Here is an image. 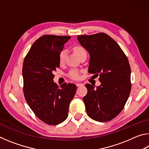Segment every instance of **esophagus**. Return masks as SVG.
<instances>
[{"mask_svg":"<svg viewBox=\"0 0 149 149\" xmlns=\"http://www.w3.org/2000/svg\"><path fill=\"white\" fill-rule=\"evenodd\" d=\"M76 85H77V87H81V86H83V85H84V84H81V83H77Z\"/></svg>","mask_w":149,"mask_h":149,"instance_id":"34e87169","label":"esophagus"}]
</instances>
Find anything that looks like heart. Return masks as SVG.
<instances>
[{
	"label": "heart",
	"mask_w": 149,
	"mask_h": 149,
	"mask_svg": "<svg viewBox=\"0 0 149 149\" xmlns=\"http://www.w3.org/2000/svg\"><path fill=\"white\" fill-rule=\"evenodd\" d=\"M73 50H74L75 53L79 57L80 56H81L83 54L86 53V51H85L84 48L81 46H75L74 47V49H73ZM65 54H66V51H65V50L64 49L62 50L61 52H60L58 58H59V62L60 64H62V63L64 62L65 57ZM68 76L73 79L77 80L80 79L81 77L80 72L77 70H70L68 73Z\"/></svg>",
	"instance_id": "obj_1"
}]
</instances>
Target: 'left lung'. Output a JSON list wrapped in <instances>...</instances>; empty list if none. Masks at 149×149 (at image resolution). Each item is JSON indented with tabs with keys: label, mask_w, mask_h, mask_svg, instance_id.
<instances>
[{
	"label": "left lung",
	"mask_w": 149,
	"mask_h": 149,
	"mask_svg": "<svg viewBox=\"0 0 149 149\" xmlns=\"http://www.w3.org/2000/svg\"><path fill=\"white\" fill-rule=\"evenodd\" d=\"M77 39L90 54L88 72L99 76L101 83L96 89L85 85L87 93L83 100L87 113L93 120L108 122L122 112L130 96L129 61L119 45L104 33L78 35Z\"/></svg>",
	"instance_id": "1"
}]
</instances>
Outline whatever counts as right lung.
I'll return each mask as SVG.
<instances>
[{"label":"right lung","mask_w":149,"mask_h":149,"mask_svg":"<svg viewBox=\"0 0 149 149\" xmlns=\"http://www.w3.org/2000/svg\"><path fill=\"white\" fill-rule=\"evenodd\" d=\"M70 36L45 35L32 45L25 57L22 74L24 94L35 116L49 125L66 119L76 85L53 81L54 71L60 66L59 54Z\"/></svg>","instance_id":"1"}]
</instances>
